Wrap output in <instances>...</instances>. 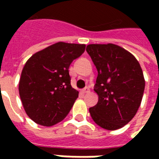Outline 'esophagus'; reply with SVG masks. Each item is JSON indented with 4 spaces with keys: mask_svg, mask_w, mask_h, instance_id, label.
Wrapping results in <instances>:
<instances>
[{
    "mask_svg": "<svg viewBox=\"0 0 159 159\" xmlns=\"http://www.w3.org/2000/svg\"><path fill=\"white\" fill-rule=\"evenodd\" d=\"M89 89L88 87H86L85 89H83V93H85V94H87V93H89Z\"/></svg>",
    "mask_w": 159,
    "mask_h": 159,
    "instance_id": "esophagus-1",
    "label": "esophagus"
}]
</instances>
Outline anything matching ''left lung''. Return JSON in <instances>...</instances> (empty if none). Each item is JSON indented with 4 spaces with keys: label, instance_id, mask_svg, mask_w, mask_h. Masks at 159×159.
I'll list each match as a JSON object with an SVG mask.
<instances>
[{
    "label": "left lung",
    "instance_id": "1",
    "mask_svg": "<svg viewBox=\"0 0 159 159\" xmlns=\"http://www.w3.org/2000/svg\"><path fill=\"white\" fill-rule=\"evenodd\" d=\"M98 75L94 90L98 102L89 108L93 120L107 130L123 127L137 112L145 80L140 64L131 53L115 44L87 46Z\"/></svg>",
    "mask_w": 159,
    "mask_h": 159
}]
</instances>
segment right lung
Segmentation results:
<instances>
[{"label":"right lung","instance_id":"right-lung-1","mask_svg":"<svg viewBox=\"0 0 159 159\" xmlns=\"http://www.w3.org/2000/svg\"><path fill=\"white\" fill-rule=\"evenodd\" d=\"M86 45L57 42L35 53L25 63L19 95L28 117L44 126L57 124L70 112L79 92L70 85L69 67Z\"/></svg>","mask_w":159,"mask_h":159}]
</instances>
